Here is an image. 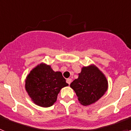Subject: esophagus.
Segmentation results:
<instances>
[{"label": "esophagus", "mask_w": 131, "mask_h": 131, "mask_svg": "<svg viewBox=\"0 0 131 131\" xmlns=\"http://www.w3.org/2000/svg\"><path fill=\"white\" fill-rule=\"evenodd\" d=\"M71 81H72V80H71V79H70V78L67 79V80H66L67 83H68V84H71Z\"/></svg>", "instance_id": "esophagus-1"}]
</instances>
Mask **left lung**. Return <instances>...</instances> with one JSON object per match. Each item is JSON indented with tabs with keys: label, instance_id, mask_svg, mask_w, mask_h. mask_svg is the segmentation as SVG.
<instances>
[{
	"label": "left lung",
	"instance_id": "8db88e82",
	"mask_svg": "<svg viewBox=\"0 0 131 131\" xmlns=\"http://www.w3.org/2000/svg\"><path fill=\"white\" fill-rule=\"evenodd\" d=\"M70 86L75 92L81 104L86 106L92 104L102 96L108 88L106 76L95 65L82 68L78 78Z\"/></svg>",
	"mask_w": 131,
	"mask_h": 131
}]
</instances>
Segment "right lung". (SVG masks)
<instances>
[{"instance_id":"obj_1","label":"right lung","mask_w":131,"mask_h":131,"mask_svg":"<svg viewBox=\"0 0 131 131\" xmlns=\"http://www.w3.org/2000/svg\"><path fill=\"white\" fill-rule=\"evenodd\" d=\"M25 88L31 100L43 107L52 106L60 90L68 86L60 71H54L50 65L41 63L32 69L25 79Z\"/></svg>"}]
</instances>
